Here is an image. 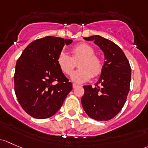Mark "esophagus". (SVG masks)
Here are the masks:
<instances>
[{"label": "esophagus", "mask_w": 148, "mask_h": 148, "mask_svg": "<svg viewBox=\"0 0 148 148\" xmlns=\"http://www.w3.org/2000/svg\"><path fill=\"white\" fill-rule=\"evenodd\" d=\"M72 86H73V88H77V86H78V85L76 84H73Z\"/></svg>", "instance_id": "1"}]
</instances>
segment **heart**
Instances as JSON below:
<instances>
[{
	"instance_id": "1",
	"label": "heart",
	"mask_w": 148,
	"mask_h": 148,
	"mask_svg": "<svg viewBox=\"0 0 148 148\" xmlns=\"http://www.w3.org/2000/svg\"><path fill=\"white\" fill-rule=\"evenodd\" d=\"M72 57L66 52H62L57 57V64L64 74H71L76 65L79 63V69L71 74V79L78 84L84 83L92 77H98L101 73L103 63L101 60L94 54L95 50L87 43H80L71 49Z\"/></svg>"
}]
</instances>
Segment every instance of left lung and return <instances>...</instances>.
<instances>
[{
  "instance_id": "left-lung-1",
  "label": "left lung",
  "mask_w": 148,
  "mask_h": 148,
  "mask_svg": "<svg viewBox=\"0 0 148 148\" xmlns=\"http://www.w3.org/2000/svg\"><path fill=\"white\" fill-rule=\"evenodd\" d=\"M84 39L99 46L103 52L104 63L96 86H84L82 106L91 119L108 121L121 111L126 101L131 79L130 64L122 49L111 40L99 35Z\"/></svg>"
}]
</instances>
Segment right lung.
<instances>
[{"label": "right lung", "mask_w": 148, "mask_h": 148, "mask_svg": "<svg viewBox=\"0 0 148 148\" xmlns=\"http://www.w3.org/2000/svg\"><path fill=\"white\" fill-rule=\"evenodd\" d=\"M72 40L47 36L32 42L16 62L14 83L18 102L32 117L45 119L55 114L72 83L57 64V57ZM56 82L57 84H55Z\"/></svg>", "instance_id": "1"}]
</instances>
